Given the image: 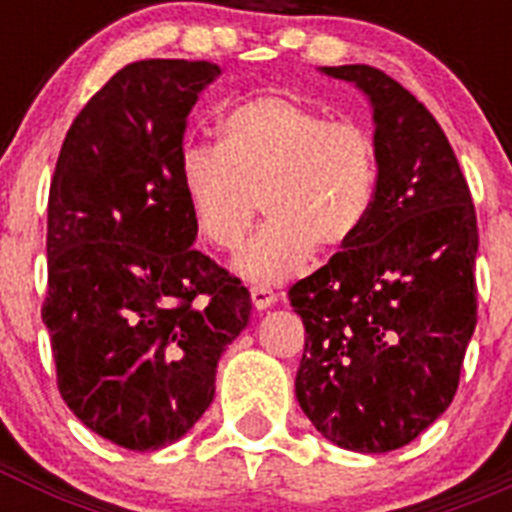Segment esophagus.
<instances>
[{
	"label": "esophagus",
	"instance_id": "1",
	"mask_svg": "<svg viewBox=\"0 0 512 512\" xmlns=\"http://www.w3.org/2000/svg\"><path fill=\"white\" fill-rule=\"evenodd\" d=\"M279 297L271 292L269 287H261V284H256V287H251V302L256 310H269L271 305H277Z\"/></svg>",
	"mask_w": 512,
	"mask_h": 512
}]
</instances>
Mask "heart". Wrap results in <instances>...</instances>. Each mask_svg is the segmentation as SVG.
<instances>
[{
    "instance_id": "obj_1",
    "label": "heart",
    "mask_w": 512,
    "mask_h": 512,
    "mask_svg": "<svg viewBox=\"0 0 512 512\" xmlns=\"http://www.w3.org/2000/svg\"><path fill=\"white\" fill-rule=\"evenodd\" d=\"M182 184L194 225L220 251L243 241L261 200L269 223L233 266L251 282H282L315 248L336 253L359 235L377 192V151L356 122L264 94L225 112L220 146L184 153Z\"/></svg>"
}]
</instances>
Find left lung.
<instances>
[{"instance_id":"left-lung-1","label":"left lung","mask_w":512,"mask_h":512,"mask_svg":"<svg viewBox=\"0 0 512 512\" xmlns=\"http://www.w3.org/2000/svg\"><path fill=\"white\" fill-rule=\"evenodd\" d=\"M372 107L377 192L364 228L289 289L305 325L295 379L323 438L359 454L402 449L459 387L477 325V215L441 125L372 66H323Z\"/></svg>"}]
</instances>
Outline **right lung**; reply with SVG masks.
<instances>
[{"label":"right lung","mask_w":512,"mask_h":512,"mask_svg":"<svg viewBox=\"0 0 512 512\" xmlns=\"http://www.w3.org/2000/svg\"><path fill=\"white\" fill-rule=\"evenodd\" d=\"M220 76L151 58L76 115L48 200V297L58 390L89 431L130 451L179 441L215 397L217 361L251 295L194 251L182 184L187 117Z\"/></svg>","instance_id":"obj_1"}]
</instances>
